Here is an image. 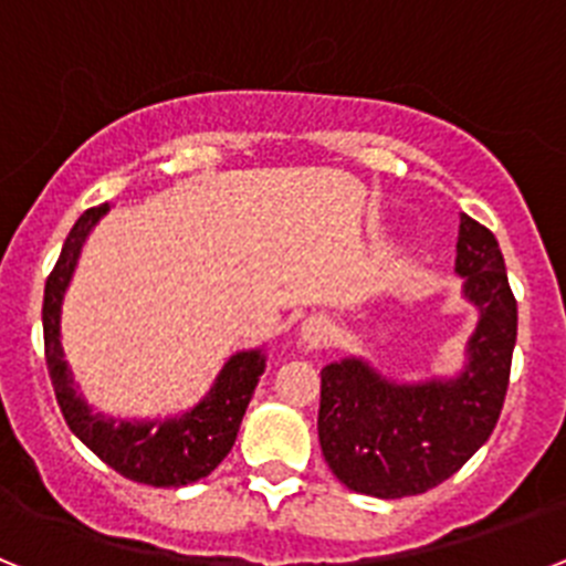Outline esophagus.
I'll use <instances>...</instances> for the list:
<instances>
[{"label": "esophagus", "mask_w": 566, "mask_h": 566, "mask_svg": "<svg viewBox=\"0 0 566 566\" xmlns=\"http://www.w3.org/2000/svg\"><path fill=\"white\" fill-rule=\"evenodd\" d=\"M300 337H303L306 345H312V348L326 345L328 337H332V323H328L323 314H314V317H308L306 323L300 326Z\"/></svg>", "instance_id": "esophagus-1"}]
</instances>
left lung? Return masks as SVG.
Returning a JSON list of instances; mask_svg holds the SVG:
<instances>
[{
    "label": "left lung",
    "mask_w": 566,
    "mask_h": 566,
    "mask_svg": "<svg viewBox=\"0 0 566 566\" xmlns=\"http://www.w3.org/2000/svg\"><path fill=\"white\" fill-rule=\"evenodd\" d=\"M457 274L464 300L479 312L457 377L394 382L363 357H343L319 371V448L348 490L417 496L451 479L496 428L518 312L499 240L468 214L459 218Z\"/></svg>",
    "instance_id": "8db88e82"
}]
</instances>
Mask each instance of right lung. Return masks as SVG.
Listing matches in <instances>:
<instances>
[{"instance_id":"obj_1","label":"right lung","mask_w":566,"mask_h":566,"mask_svg":"<svg viewBox=\"0 0 566 566\" xmlns=\"http://www.w3.org/2000/svg\"><path fill=\"white\" fill-rule=\"evenodd\" d=\"M107 203L93 207L70 229L62 254L44 286V357L64 422L102 462L133 482L153 488H184L209 476L232 451L243 413L260 374L266 371L263 348L238 352L223 363L201 402L167 419H115L96 413L78 394L62 348V300L67 292L84 240L107 214Z\"/></svg>"}]
</instances>
